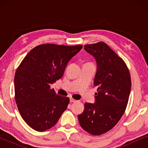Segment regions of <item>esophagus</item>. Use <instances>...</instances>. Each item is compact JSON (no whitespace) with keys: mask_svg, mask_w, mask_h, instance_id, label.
<instances>
[{"mask_svg":"<svg viewBox=\"0 0 148 148\" xmlns=\"http://www.w3.org/2000/svg\"><path fill=\"white\" fill-rule=\"evenodd\" d=\"M70 102H77V100H75V99H73V98H70Z\"/></svg>","mask_w":148,"mask_h":148,"instance_id":"esophagus-1","label":"esophagus"}]
</instances>
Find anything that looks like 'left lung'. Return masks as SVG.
<instances>
[{"instance_id":"8db88e82","label":"left lung","mask_w":148,"mask_h":148,"mask_svg":"<svg viewBox=\"0 0 148 148\" xmlns=\"http://www.w3.org/2000/svg\"><path fill=\"white\" fill-rule=\"evenodd\" d=\"M84 49L96 60L94 86L97 93L94 104L86 102L78 120L87 132L100 135L112 129L124 114L131 92V75L124 60L104 42L86 44Z\"/></svg>"}]
</instances>
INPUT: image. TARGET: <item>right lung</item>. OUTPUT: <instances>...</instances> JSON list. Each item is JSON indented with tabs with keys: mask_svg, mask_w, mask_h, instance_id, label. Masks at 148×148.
<instances>
[{
	"mask_svg": "<svg viewBox=\"0 0 148 148\" xmlns=\"http://www.w3.org/2000/svg\"><path fill=\"white\" fill-rule=\"evenodd\" d=\"M82 45L44 44L36 46L15 72V98L20 114L34 130L44 131L55 125L69 103L50 85L62 78L66 66Z\"/></svg>",
	"mask_w": 148,
	"mask_h": 148,
	"instance_id": "add662e5",
	"label": "right lung"
}]
</instances>
